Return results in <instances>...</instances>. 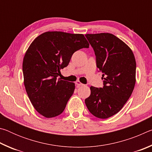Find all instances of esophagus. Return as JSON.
Instances as JSON below:
<instances>
[{"mask_svg":"<svg viewBox=\"0 0 152 152\" xmlns=\"http://www.w3.org/2000/svg\"><path fill=\"white\" fill-rule=\"evenodd\" d=\"M76 84L77 87H80V86H83V85H84V84H82V83H81V82H80L79 80H78V81H76Z\"/></svg>","mask_w":152,"mask_h":152,"instance_id":"34e87169","label":"esophagus"}]
</instances>
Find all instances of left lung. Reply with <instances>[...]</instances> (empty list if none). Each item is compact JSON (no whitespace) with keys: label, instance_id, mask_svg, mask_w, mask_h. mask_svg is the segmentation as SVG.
I'll return each instance as SVG.
<instances>
[{"label":"left lung","instance_id":"obj_1","mask_svg":"<svg viewBox=\"0 0 152 152\" xmlns=\"http://www.w3.org/2000/svg\"><path fill=\"white\" fill-rule=\"evenodd\" d=\"M102 73V88L91 86L85 104L97 118L117 114L132 95L135 84L136 61L132 50L116 36L108 33L85 35Z\"/></svg>","mask_w":152,"mask_h":152}]
</instances>
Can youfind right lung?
Returning a JSON list of instances; mask_svg holds the SVG:
<instances>
[{"label":"right lung","mask_w":152,"mask_h":152,"mask_svg":"<svg viewBox=\"0 0 152 152\" xmlns=\"http://www.w3.org/2000/svg\"><path fill=\"white\" fill-rule=\"evenodd\" d=\"M89 48L82 34L45 32L36 37L23 61L24 85L31 102L46 118L58 116L73 94L75 84L57 78L77 50Z\"/></svg>","instance_id":"1"}]
</instances>
